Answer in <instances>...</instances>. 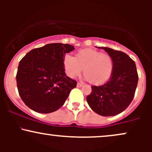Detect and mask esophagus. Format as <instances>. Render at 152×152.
Wrapping results in <instances>:
<instances>
[{
	"mask_svg": "<svg viewBox=\"0 0 152 152\" xmlns=\"http://www.w3.org/2000/svg\"><path fill=\"white\" fill-rule=\"evenodd\" d=\"M83 83H81V82H78L77 83V86L78 87H81L82 86H83Z\"/></svg>",
	"mask_w": 152,
	"mask_h": 152,
	"instance_id": "obj_1",
	"label": "esophagus"
}]
</instances>
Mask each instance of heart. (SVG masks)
I'll use <instances>...</instances> for the list:
<instances>
[{
  "label": "heart",
  "instance_id": "obj_1",
  "mask_svg": "<svg viewBox=\"0 0 152 152\" xmlns=\"http://www.w3.org/2000/svg\"><path fill=\"white\" fill-rule=\"evenodd\" d=\"M64 65L66 73L70 78L81 75L83 71L85 78L91 83L99 85L109 79L114 69L112 57L96 50L85 48L76 53V57L67 54L64 56Z\"/></svg>",
  "mask_w": 152,
  "mask_h": 152
}]
</instances>
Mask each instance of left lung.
<instances>
[{"label":"left lung","instance_id":"left-lung-1","mask_svg":"<svg viewBox=\"0 0 152 152\" xmlns=\"http://www.w3.org/2000/svg\"><path fill=\"white\" fill-rule=\"evenodd\" d=\"M112 57L114 69L109 80L102 86H92L86 101L101 116L117 115L129 106L137 88L138 76L135 62L126 53L107 47H99Z\"/></svg>","mask_w":152,"mask_h":152}]
</instances>
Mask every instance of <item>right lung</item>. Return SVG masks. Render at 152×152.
I'll return each mask as SVG.
<instances>
[{"instance_id":"obj_1","label":"right lung","mask_w":152,"mask_h":152,"mask_svg":"<svg viewBox=\"0 0 152 152\" xmlns=\"http://www.w3.org/2000/svg\"><path fill=\"white\" fill-rule=\"evenodd\" d=\"M74 46L60 43L34 48L20 60L16 74L17 87L23 102L31 109L48 114L64 105L75 80L65 73V54Z\"/></svg>"}]
</instances>
